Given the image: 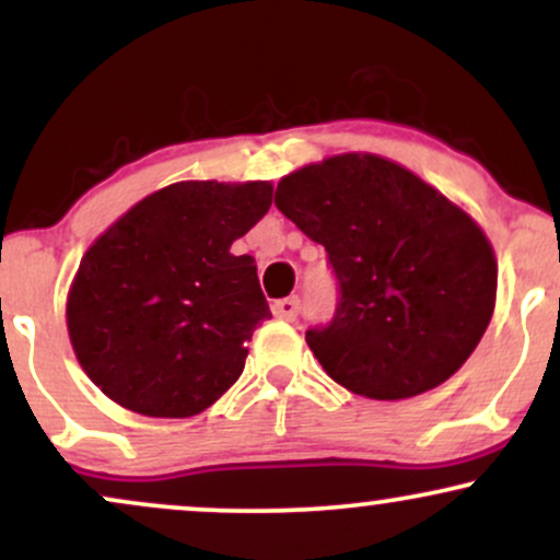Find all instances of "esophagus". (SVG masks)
<instances>
[{
	"mask_svg": "<svg viewBox=\"0 0 560 560\" xmlns=\"http://www.w3.org/2000/svg\"><path fill=\"white\" fill-rule=\"evenodd\" d=\"M273 316L281 320H294L300 313V298H284V300H276L271 305Z\"/></svg>",
	"mask_w": 560,
	"mask_h": 560,
	"instance_id": "34e87169",
	"label": "esophagus"
}]
</instances>
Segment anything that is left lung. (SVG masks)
Instances as JSON below:
<instances>
[{
  "mask_svg": "<svg viewBox=\"0 0 560 560\" xmlns=\"http://www.w3.org/2000/svg\"><path fill=\"white\" fill-rule=\"evenodd\" d=\"M273 202L329 255L337 311L305 339L334 382L402 400L468 361L492 318L498 262L458 205L402 165L361 152L289 173Z\"/></svg>",
  "mask_w": 560,
  "mask_h": 560,
  "instance_id": "obj_1",
  "label": "left lung"
}]
</instances>
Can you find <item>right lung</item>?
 Wrapping results in <instances>:
<instances>
[{
    "mask_svg": "<svg viewBox=\"0 0 560 560\" xmlns=\"http://www.w3.org/2000/svg\"><path fill=\"white\" fill-rule=\"evenodd\" d=\"M268 182H182L133 205L83 255L68 334L110 400L155 419L202 413L271 318L253 255H231L271 208Z\"/></svg>",
    "mask_w": 560,
    "mask_h": 560,
    "instance_id": "1",
    "label": "right lung"
}]
</instances>
